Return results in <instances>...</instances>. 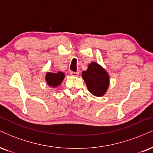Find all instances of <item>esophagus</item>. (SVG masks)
Returning a JSON list of instances; mask_svg holds the SVG:
<instances>
[{"instance_id": "1", "label": "esophagus", "mask_w": 153, "mask_h": 153, "mask_svg": "<svg viewBox=\"0 0 153 153\" xmlns=\"http://www.w3.org/2000/svg\"><path fill=\"white\" fill-rule=\"evenodd\" d=\"M70 74H71V76H73V77H78V72L71 71V72H70Z\"/></svg>"}]
</instances>
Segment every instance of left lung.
<instances>
[{
  "mask_svg": "<svg viewBox=\"0 0 153 153\" xmlns=\"http://www.w3.org/2000/svg\"><path fill=\"white\" fill-rule=\"evenodd\" d=\"M82 78L88 91L95 96H103L109 86V75L97 62L90 63L87 71H82Z\"/></svg>",
  "mask_w": 153,
  "mask_h": 153,
  "instance_id": "8db88e82",
  "label": "left lung"
}]
</instances>
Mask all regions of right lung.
I'll return each instance as SVG.
<instances>
[{"label": "right lung", "mask_w": 153, "mask_h": 153, "mask_svg": "<svg viewBox=\"0 0 153 153\" xmlns=\"http://www.w3.org/2000/svg\"><path fill=\"white\" fill-rule=\"evenodd\" d=\"M65 78V73L58 71L57 73H47L45 80L49 86L55 88L59 86Z\"/></svg>", "instance_id": "right-lung-1"}]
</instances>
